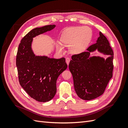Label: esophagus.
I'll use <instances>...</instances> for the list:
<instances>
[{"mask_svg": "<svg viewBox=\"0 0 128 128\" xmlns=\"http://www.w3.org/2000/svg\"><path fill=\"white\" fill-rule=\"evenodd\" d=\"M70 61V58H67L66 59V63L68 65L69 64Z\"/></svg>", "mask_w": 128, "mask_h": 128, "instance_id": "34e87169", "label": "esophagus"}]
</instances>
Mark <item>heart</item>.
<instances>
[{
	"mask_svg": "<svg viewBox=\"0 0 128 128\" xmlns=\"http://www.w3.org/2000/svg\"><path fill=\"white\" fill-rule=\"evenodd\" d=\"M92 37L91 29L88 26H76L69 29L61 37L62 44L68 46L69 51L72 54H78L84 52L90 43ZM56 49L59 52L63 51L60 44H56Z\"/></svg>",
	"mask_w": 128,
	"mask_h": 128,
	"instance_id": "obj_1",
	"label": "heart"
}]
</instances>
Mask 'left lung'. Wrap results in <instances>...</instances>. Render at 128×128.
Instances as JSON below:
<instances>
[{
	"label": "left lung",
	"mask_w": 128,
	"mask_h": 128,
	"mask_svg": "<svg viewBox=\"0 0 128 128\" xmlns=\"http://www.w3.org/2000/svg\"><path fill=\"white\" fill-rule=\"evenodd\" d=\"M97 49L110 55L106 60L98 57L89 58L90 52ZM114 53L107 38L99 32L96 42L86 51L72 56L69 68L72 74L76 94L86 100L94 99L102 95L113 76Z\"/></svg>",
	"instance_id": "8db88e82"
}]
</instances>
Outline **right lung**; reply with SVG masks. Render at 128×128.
<instances>
[{"label": "right lung", "mask_w": 128, "mask_h": 128, "mask_svg": "<svg viewBox=\"0 0 128 128\" xmlns=\"http://www.w3.org/2000/svg\"><path fill=\"white\" fill-rule=\"evenodd\" d=\"M48 25L36 28L22 38L16 58L18 80L31 98L39 102H47L54 96L56 80L67 68L64 58L59 59L35 56L31 48L32 38L55 28Z\"/></svg>", "instance_id": "1"}]
</instances>
